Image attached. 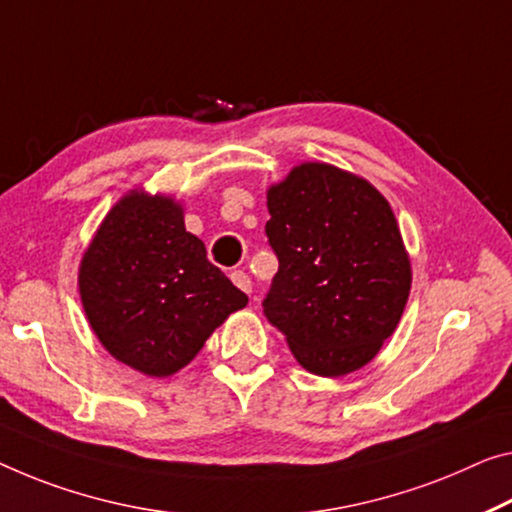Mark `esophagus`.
Here are the masks:
<instances>
[{
  "mask_svg": "<svg viewBox=\"0 0 512 512\" xmlns=\"http://www.w3.org/2000/svg\"><path fill=\"white\" fill-rule=\"evenodd\" d=\"M231 281L240 290H245V293H251V279H249V274L245 270H233L231 272Z\"/></svg>",
  "mask_w": 512,
  "mask_h": 512,
  "instance_id": "obj_1",
  "label": "esophagus"
}]
</instances>
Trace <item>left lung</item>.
<instances>
[{
    "instance_id": "1",
    "label": "left lung",
    "mask_w": 512,
    "mask_h": 512,
    "mask_svg": "<svg viewBox=\"0 0 512 512\" xmlns=\"http://www.w3.org/2000/svg\"><path fill=\"white\" fill-rule=\"evenodd\" d=\"M267 208L279 272L263 300L265 318L306 371H357L393 334L410 295L391 206L366 180L309 162L267 192Z\"/></svg>"
}]
</instances>
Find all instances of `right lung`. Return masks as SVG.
<instances>
[{
  "mask_svg": "<svg viewBox=\"0 0 512 512\" xmlns=\"http://www.w3.org/2000/svg\"><path fill=\"white\" fill-rule=\"evenodd\" d=\"M93 332L123 364L167 377L190 364L247 295L185 231L171 199L132 192L105 217L80 267Z\"/></svg>",
  "mask_w": 512,
  "mask_h": 512,
  "instance_id": "obj_1",
  "label": "right lung"
}]
</instances>
